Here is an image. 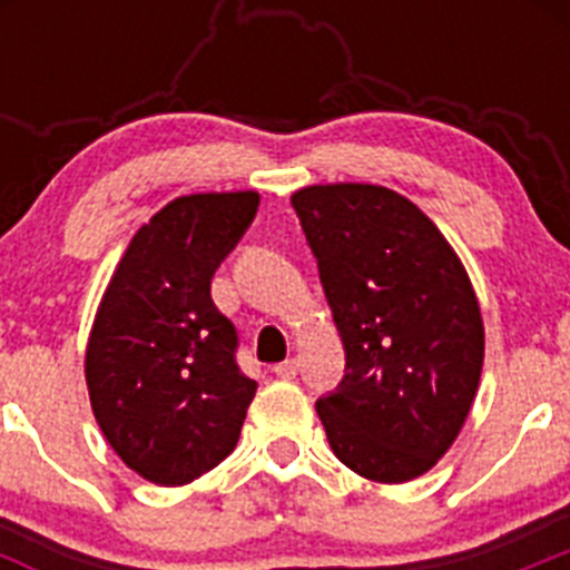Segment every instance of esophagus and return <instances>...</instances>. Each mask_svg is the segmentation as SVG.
Instances as JSON below:
<instances>
[{
  "label": "esophagus",
  "mask_w": 570,
  "mask_h": 570,
  "mask_svg": "<svg viewBox=\"0 0 570 570\" xmlns=\"http://www.w3.org/2000/svg\"><path fill=\"white\" fill-rule=\"evenodd\" d=\"M274 374L282 376V380H294L299 374V360H285L274 367Z\"/></svg>",
  "instance_id": "34e87169"
}]
</instances>
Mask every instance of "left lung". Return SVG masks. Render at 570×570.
I'll return each mask as SVG.
<instances>
[{"instance_id": "obj_1", "label": "left lung", "mask_w": 570, "mask_h": 570, "mask_svg": "<svg viewBox=\"0 0 570 570\" xmlns=\"http://www.w3.org/2000/svg\"><path fill=\"white\" fill-rule=\"evenodd\" d=\"M320 262L345 380L316 402L331 451L371 482L422 476L471 414L485 328L471 276L431 216L382 185L291 196Z\"/></svg>"}]
</instances>
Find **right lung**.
I'll return each mask as SVG.
<instances>
[{"mask_svg": "<svg viewBox=\"0 0 570 570\" xmlns=\"http://www.w3.org/2000/svg\"><path fill=\"white\" fill-rule=\"evenodd\" d=\"M259 208L256 190L170 199L128 242L85 347L90 411L116 456L154 485H188L236 448L256 382L210 276Z\"/></svg>", "mask_w": 570, "mask_h": 570, "instance_id": "obj_1", "label": "right lung"}]
</instances>
